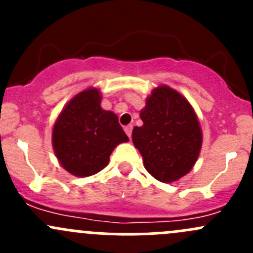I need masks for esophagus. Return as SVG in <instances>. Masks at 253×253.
<instances>
[{
	"instance_id": "obj_1",
	"label": "esophagus",
	"mask_w": 253,
	"mask_h": 253,
	"mask_svg": "<svg viewBox=\"0 0 253 253\" xmlns=\"http://www.w3.org/2000/svg\"><path fill=\"white\" fill-rule=\"evenodd\" d=\"M132 129H133V126H132V125H128V126L125 127V132H126V134L129 137V138H131L132 136Z\"/></svg>"
}]
</instances>
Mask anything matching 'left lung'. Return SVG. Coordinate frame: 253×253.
Returning a JSON list of instances; mask_svg holds the SVG:
<instances>
[{
	"label": "left lung",
	"instance_id": "obj_1",
	"mask_svg": "<svg viewBox=\"0 0 253 253\" xmlns=\"http://www.w3.org/2000/svg\"><path fill=\"white\" fill-rule=\"evenodd\" d=\"M139 115L143 125L134 127L132 141L147 171L160 182H174L188 174L200 155L202 131L187 99L160 85Z\"/></svg>",
	"mask_w": 253,
	"mask_h": 253
}]
</instances>
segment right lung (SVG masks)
Returning a JSON list of instances; mask_svg holds the SVG:
<instances>
[{"mask_svg": "<svg viewBox=\"0 0 253 253\" xmlns=\"http://www.w3.org/2000/svg\"><path fill=\"white\" fill-rule=\"evenodd\" d=\"M101 94L89 88L61 111L52 129V145L63 169L85 177L103 170L117 144L128 142L119 119L100 106Z\"/></svg>", "mask_w": 253, "mask_h": 253, "instance_id": "1", "label": "right lung"}]
</instances>
